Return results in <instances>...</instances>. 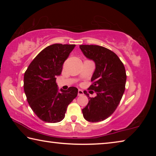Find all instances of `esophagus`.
<instances>
[{"mask_svg":"<svg viewBox=\"0 0 156 156\" xmlns=\"http://www.w3.org/2000/svg\"><path fill=\"white\" fill-rule=\"evenodd\" d=\"M83 95H84V92L80 90V89H78V96H83Z\"/></svg>","mask_w":156,"mask_h":156,"instance_id":"1","label":"esophagus"}]
</instances>
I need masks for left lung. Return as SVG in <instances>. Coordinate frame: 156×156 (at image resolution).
<instances>
[{
	"label": "left lung",
	"instance_id": "1",
	"mask_svg": "<svg viewBox=\"0 0 156 156\" xmlns=\"http://www.w3.org/2000/svg\"><path fill=\"white\" fill-rule=\"evenodd\" d=\"M80 48L87 58L95 62L96 69L89 89L96 96L89 97V102L83 109V117L91 122L107 119L115 112L125 90L126 76L125 68L114 52L98 45L82 44Z\"/></svg>",
	"mask_w": 156,
	"mask_h": 156
}]
</instances>
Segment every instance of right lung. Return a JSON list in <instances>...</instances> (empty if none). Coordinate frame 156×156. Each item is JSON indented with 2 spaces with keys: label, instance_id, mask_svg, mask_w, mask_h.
<instances>
[{
  "label": "right lung",
  "instance_id": "1",
  "mask_svg": "<svg viewBox=\"0 0 156 156\" xmlns=\"http://www.w3.org/2000/svg\"><path fill=\"white\" fill-rule=\"evenodd\" d=\"M75 44H54L44 48L29 65L24 74V91L30 107L44 122L64 119L69 105L77 96L78 89L59 90L56 77Z\"/></svg>",
  "mask_w": 156,
  "mask_h": 156
}]
</instances>
